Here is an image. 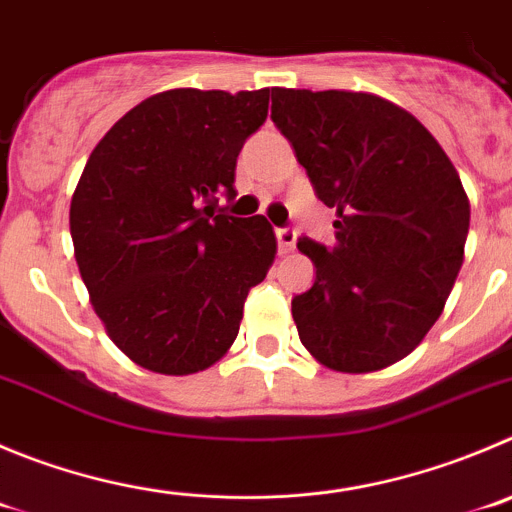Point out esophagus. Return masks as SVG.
I'll list each match as a JSON object with an SVG mask.
<instances>
[{
  "label": "esophagus",
  "mask_w": 512,
  "mask_h": 512,
  "mask_svg": "<svg viewBox=\"0 0 512 512\" xmlns=\"http://www.w3.org/2000/svg\"><path fill=\"white\" fill-rule=\"evenodd\" d=\"M275 237H278V247L280 252H290L295 247V240H298V234H295V229L285 227V229H275Z\"/></svg>",
  "instance_id": "esophagus-1"
}]
</instances>
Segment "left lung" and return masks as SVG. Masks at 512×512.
I'll return each mask as SVG.
<instances>
[{
    "label": "left lung",
    "mask_w": 512,
    "mask_h": 512,
    "mask_svg": "<svg viewBox=\"0 0 512 512\" xmlns=\"http://www.w3.org/2000/svg\"><path fill=\"white\" fill-rule=\"evenodd\" d=\"M272 121L336 209L331 250L298 242L315 265L293 298L300 343L326 369H386L437 323L465 260L460 174L412 113L374 93L275 88Z\"/></svg>",
    "instance_id": "1"
}]
</instances>
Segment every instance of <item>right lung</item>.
<instances>
[{"instance_id":"obj_1","label":"right lung","mask_w":512,"mask_h":512,"mask_svg":"<svg viewBox=\"0 0 512 512\" xmlns=\"http://www.w3.org/2000/svg\"><path fill=\"white\" fill-rule=\"evenodd\" d=\"M270 88H174L141 100L93 148L70 202L80 278L111 341L154 374L209 369L240 333L278 255L270 222L217 214L265 123Z\"/></svg>"}]
</instances>
